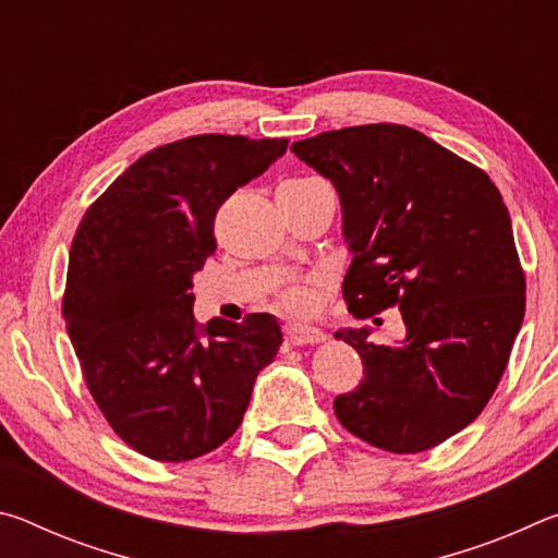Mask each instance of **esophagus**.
<instances>
[{
	"instance_id": "obj_1",
	"label": "esophagus",
	"mask_w": 558,
	"mask_h": 558,
	"mask_svg": "<svg viewBox=\"0 0 558 558\" xmlns=\"http://www.w3.org/2000/svg\"><path fill=\"white\" fill-rule=\"evenodd\" d=\"M282 339H286L288 344H317L323 342L325 335L319 332L317 327H310V325H286L282 327Z\"/></svg>"
}]
</instances>
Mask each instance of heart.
I'll use <instances>...</instances> for the list:
<instances>
[{
  "label": "heart",
  "mask_w": 558,
  "mask_h": 558,
  "mask_svg": "<svg viewBox=\"0 0 558 558\" xmlns=\"http://www.w3.org/2000/svg\"><path fill=\"white\" fill-rule=\"evenodd\" d=\"M319 179L313 177H305V179H288V182H282L280 186L286 189H298V186H310V184H317ZM280 302L286 310H292V313H307V310H313V290L310 286H290L280 292Z\"/></svg>",
  "instance_id": "obj_1"
}]
</instances>
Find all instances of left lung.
Segmentation results:
<instances>
[{
	"mask_svg": "<svg viewBox=\"0 0 558 558\" xmlns=\"http://www.w3.org/2000/svg\"><path fill=\"white\" fill-rule=\"evenodd\" d=\"M337 186L344 278L359 319L399 307L405 337L376 344L366 329L335 337L356 349L364 379L335 413L386 452H423L477 418L507 369L522 327L526 278L502 194L485 169L423 132L376 122L292 143Z\"/></svg>",
	"mask_w": 558,
	"mask_h": 558,
	"instance_id": "obj_1",
	"label": "left lung"
}]
</instances>
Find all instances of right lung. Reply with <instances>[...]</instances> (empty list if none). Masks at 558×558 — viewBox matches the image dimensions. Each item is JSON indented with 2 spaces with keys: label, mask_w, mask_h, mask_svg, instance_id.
Masks as SVG:
<instances>
[{
  "label": "right lung",
  "mask_w": 558,
  "mask_h": 558,
  "mask_svg": "<svg viewBox=\"0 0 558 558\" xmlns=\"http://www.w3.org/2000/svg\"><path fill=\"white\" fill-rule=\"evenodd\" d=\"M286 137L192 135L149 149L88 206L61 313L93 401L132 450L186 462L229 440L282 342L276 317L196 325L192 276L214 221L266 172Z\"/></svg>",
  "instance_id": "right-lung-1"
}]
</instances>
